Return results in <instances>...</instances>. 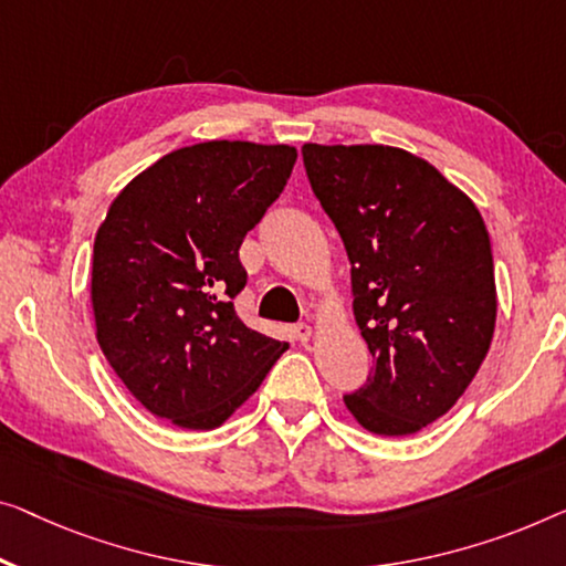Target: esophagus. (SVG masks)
I'll list each match as a JSON object with an SVG mask.
<instances>
[{
	"instance_id": "34e87169",
	"label": "esophagus",
	"mask_w": 566,
	"mask_h": 566,
	"mask_svg": "<svg viewBox=\"0 0 566 566\" xmlns=\"http://www.w3.org/2000/svg\"><path fill=\"white\" fill-rule=\"evenodd\" d=\"M294 337H297L300 343H307L310 337H312V327H310L307 323H300V325H294Z\"/></svg>"
}]
</instances>
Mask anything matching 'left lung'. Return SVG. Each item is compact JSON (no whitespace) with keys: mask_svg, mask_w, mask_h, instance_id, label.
Returning a JSON list of instances; mask_svg holds the SVG:
<instances>
[{"mask_svg":"<svg viewBox=\"0 0 566 566\" xmlns=\"http://www.w3.org/2000/svg\"><path fill=\"white\" fill-rule=\"evenodd\" d=\"M312 192L350 259L353 315L374 368L343 396L368 432L415 434L447 415L491 348V235L458 185L384 145H305Z\"/></svg>","mask_w":566,"mask_h":566,"instance_id":"1","label":"left lung"}]
</instances>
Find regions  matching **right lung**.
I'll return each instance as SVG.
<instances>
[{
    "label": "right lung",
    "instance_id": "1",
    "mask_svg": "<svg viewBox=\"0 0 566 566\" xmlns=\"http://www.w3.org/2000/svg\"><path fill=\"white\" fill-rule=\"evenodd\" d=\"M290 145L175 149L112 200L94 241L91 307L108 366L142 407L216 429L290 348L235 317L239 249L290 180Z\"/></svg>",
    "mask_w": 566,
    "mask_h": 566
}]
</instances>
